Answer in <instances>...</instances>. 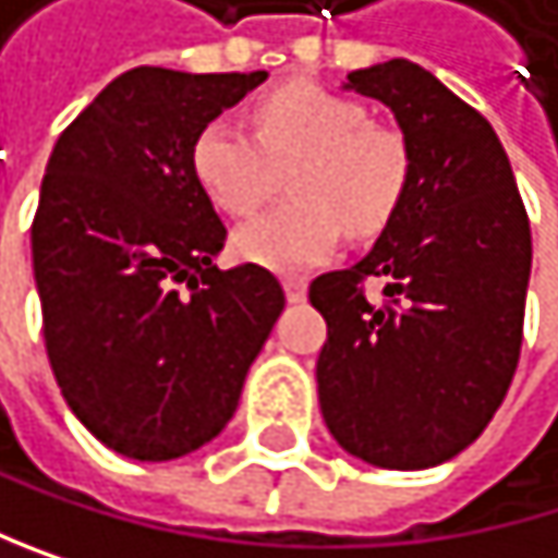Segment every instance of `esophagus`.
I'll return each instance as SVG.
<instances>
[{
    "label": "esophagus",
    "instance_id": "34e87169",
    "mask_svg": "<svg viewBox=\"0 0 558 558\" xmlns=\"http://www.w3.org/2000/svg\"><path fill=\"white\" fill-rule=\"evenodd\" d=\"M282 289H286L289 302H302L305 299V279H282Z\"/></svg>",
    "mask_w": 558,
    "mask_h": 558
}]
</instances>
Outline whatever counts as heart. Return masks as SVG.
<instances>
[{"mask_svg":"<svg viewBox=\"0 0 558 558\" xmlns=\"http://www.w3.org/2000/svg\"><path fill=\"white\" fill-rule=\"evenodd\" d=\"M253 132L213 119L192 143V175L229 216L256 213L289 175L295 199L235 229V256L276 272L326 263L342 239H376L409 199L415 172L405 135L373 122L352 96L286 82L253 109Z\"/></svg>","mask_w":558,"mask_h":558,"instance_id":"heart-1","label":"heart"}]
</instances>
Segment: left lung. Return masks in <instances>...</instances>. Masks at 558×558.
I'll list each match as a JSON object with an SVG mask.
<instances>
[{
	"label": "left lung",
	"instance_id": "1",
	"mask_svg": "<svg viewBox=\"0 0 558 558\" xmlns=\"http://www.w3.org/2000/svg\"><path fill=\"white\" fill-rule=\"evenodd\" d=\"M415 159L409 199L373 253L313 279L326 319L316 362L332 439L379 469H429L489 426L512 383L533 235L493 125L409 59L349 72ZM387 282L386 303L361 292Z\"/></svg>",
	"mask_w": 558,
	"mask_h": 558
}]
</instances>
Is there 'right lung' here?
<instances>
[{
  "instance_id": "1",
  "label": "right lung",
  "mask_w": 558,
  "mask_h": 558,
  "mask_svg": "<svg viewBox=\"0 0 558 558\" xmlns=\"http://www.w3.org/2000/svg\"><path fill=\"white\" fill-rule=\"evenodd\" d=\"M259 82L129 69L49 156L33 222L46 352L75 420L119 456L216 439L286 305L269 269L213 263L226 226L192 175L199 129Z\"/></svg>"
}]
</instances>
